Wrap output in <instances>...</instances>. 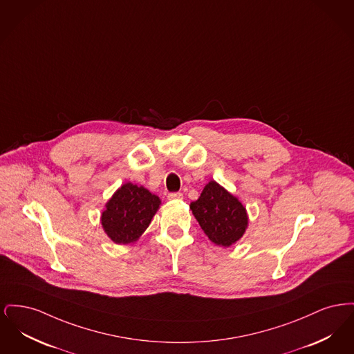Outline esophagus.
Instances as JSON below:
<instances>
[{"instance_id":"1","label":"esophagus","mask_w":354,"mask_h":354,"mask_svg":"<svg viewBox=\"0 0 354 354\" xmlns=\"http://www.w3.org/2000/svg\"><path fill=\"white\" fill-rule=\"evenodd\" d=\"M167 198L169 201H179V199H183V194L182 192H169Z\"/></svg>"}]
</instances>
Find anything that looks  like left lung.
<instances>
[{"mask_svg": "<svg viewBox=\"0 0 354 354\" xmlns=\"http://www.w3.org/2000/svg\"><path fill=\"white\" fill-rule=\"evenodd\" d=\"M194 216L208 239L230 247L244 235L248 216L243 204L216 182H209L198 201L191 203Z\"/></svg>", "mask_w": 354, "mask_h": 354, "instance_id": "left-lung-1", "label": "left lung"}]
</instances>
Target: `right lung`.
Listing matches in <instances>:
<instances>
[{"mask_svg": "<svg viewBox=\"0 0 354 354\" xmlns=\"http://www.w3.org/2000/svg\"><path fill=\"white\" fill-rule=\"evenodd\" d=\"M159 204V198L149 189L126 183L106 204L102 214L103 230L117 244L133 243L146 231Z\"/></svg>", "mask_w": 354, "mask_h": 354, "instance_id": "right-lung-1", "label": "right lung"}]
</instances>
